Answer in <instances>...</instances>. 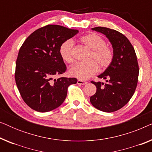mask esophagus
I'll list each match as a JSON object with an SVG mask.
<instances>
[{"mask_svg": "<svg viewBox=\"0 0 152 152\" xmlns=\"http://www.w3.org/2000/svg\"><path fill=\"white\" fill-rule=\"evenodd\" d=\"M86 84H87V82H86V81H83V80H77V84H79V85H85Z\"/></svg>", "mask_w": 152, "mask_h": 152, "instance_id": "1", "label": "esophagus"}]
</instances>
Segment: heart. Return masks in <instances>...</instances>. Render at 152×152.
Masks as SVG:
<instances>
[{"mask_svg":"<svg viewBox=\"0 0 152 152\" xmlns=\"http://www.w3.org/2000/svg\"><path fill=\"white\" fill-rule=\"evenodd\" d=\"M85 46L91 50L88 57L89 62L77 64L69 69L70 76L80 80L91 77L99 71L106 70L111 65L114 58L112 47L108 45L105 39L96 33H89L80 38ZM59 55L64 61L71 64L74 61L73 42L70 39L64 41L59 47Z\"/></svg>","mask_w":152,"mask_h":152,"instance_id":"heart-1","label":"heart"}]
</instances>
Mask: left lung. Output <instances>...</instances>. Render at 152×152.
I'll return each mask as SVG.
<instances>
[{
    "instance_id": "8db88e82",
    "label": "left lung",
    "mask_w": 152,
    "mask_h": 152,
    "mask_svg": "<svg viewBox=\"0 0 152 152\" xmlns=\"http://www.w3.org/2000/svg\"><path fill=\"white\" fill-rule=\"evenodd\" d=\"M92 30L102 33L109 39L114 58L111 65L98 76L106 80L105 84L91 81L97 91L90 101L99 111L114 112L126 104L136 91L139 73L136 54L132 43L122 33L104 27Z\"/></svg>"
}]
</instances>
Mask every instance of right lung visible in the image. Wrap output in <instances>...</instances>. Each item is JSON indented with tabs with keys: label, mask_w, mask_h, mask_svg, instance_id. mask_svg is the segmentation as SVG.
Listing matches in <instances>:
<instances>
[{
	"label": "right lung",
	"mask_w": 152,
	"mask_h": 152,
	"mask_svg": "<svg viewBox=\"0 0 152 152\" xmlns=\"http://www.w3.org/2000/svg\"><path fill=\"white\" fill-rule=\"evenodd\" d=\"M79 30L47 25L32 32L20 47L16 62L15 81L22 99L39 112L53 111L65 100L70 85L76 78L53 77L63 74L66 66L59 55L64 41Z\"/></svg>",
	"instance_id": "right-lung-1"
}]
</instances>
